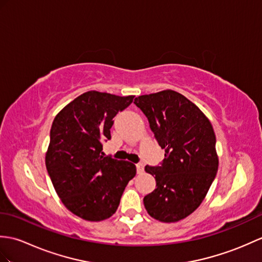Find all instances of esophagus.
<instances>
[{"label":"esophagus","mask_w":262,"mask_h":262,"mask_svg":"<svg viewBox=\"0 0 262 262\" xmlns=\"http://www.w3.org/2000/svg\"><path fill=\"white\" fill-rule=\"evenodd\" d=\"M136 168H137V173L138 174H142L144 172V164L143 163L136 164Z\"/></svg>","instance_id":"obj_1"}]
</instances>
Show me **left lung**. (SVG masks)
Instances as JSON below:
<instances>
[{"instance_id": "1", "label": "left lung", "mask_w": 262, "mask_h": 262, "mask_svg": "<svg viewBox=\"0 0 262 262\" xmlns=\"http://www.w3.org/2000/svg\"><path fill=\"white\" fill-rule=\"evenodd\" d=\"M134 103L165 149L161 165L145 166L156 180L155 190L144 198L145 209L161 222H178L199 208L215 179L213 127L196 105L174 90L139 96Z\"/></svg>"}]
</instances>
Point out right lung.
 <instances>
[{
    "label": "right lung",
    "mask_w": 262,
    "mask_h": 262,
    "mask_svg": "<svg viewBox=\"0 0 262 262\" xmlns=\"http://www.w3.org/2000/svg\"><path fill=\"white\" fill-rule=\"evenodd\" d=\"M134 96L87 91L68 103L50 130L46 166L64 206L87 221H102L116 212L136 166L102 153L111 139L113 118L133 102Z\"/></svg>",
    "instance_id": "right-lung-1"
}]
</instances>
